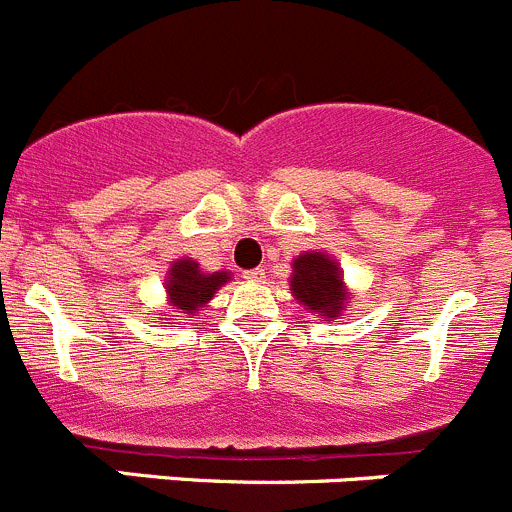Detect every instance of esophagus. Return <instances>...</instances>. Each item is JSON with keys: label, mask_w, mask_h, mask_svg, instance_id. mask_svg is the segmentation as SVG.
I'll return each instance as SVG.
<instances>
[{"label": "esophagus", "mask_w": 512, "mask_h": 512, "mask_svg": "<svg viewBox=\"0 0 512 512\" xmlns=\"http://www.w3.org/2000/svg\"><path fill=\"white\" fill-rule=\"evenodd\" d=\"M243 279H248V281H264L266 279V269H264V266H261V269L246 271V274H243Z\"/></svg>", "instance_id": "esophagus-1"}]
</instances>
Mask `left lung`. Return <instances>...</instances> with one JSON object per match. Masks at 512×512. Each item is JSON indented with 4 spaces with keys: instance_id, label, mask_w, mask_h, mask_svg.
<instances>
[{
    "instance_id": "obj_1",
    "label": "left lung",
    "mask_w": 512,
    "mask_h": 512,
    "mask_svg": "<svg viewBox=\"0 0 512 512\" xmlns=\"http://www.w3.org/2000/svg\"><path fill=\"white\" fill-rule=\"evenodd\" d=\"M291 294L309 306L311 311H319L321 316H337L347 304V291L342 286V274L324 253H304L294 261V276H291Z\"/></svg>"
}]
</instances>
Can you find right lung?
I'll return each mask as SVG.
<instances>
[{
    "label": "right lung",
    "instance_id": "add662e5",
    "mask_svg": "<svg viewBox=\"0 0 512 512\" xmlns=\"http://www.w3.org/2000/svg\"><path fill=\"white\" fill-rule=\"evenodd\" d=\"M228 279H231V274H226V271L203 274V271L198 269L196 261L180 259L175 261L173 269H170L165 289H168L170 304H173L180 314H193V311H198V306L208 304V301L213 299V294H216Z\"/></svg>",
    "mask_w": 512,
    "mask_h": 512
}]
</instances>
